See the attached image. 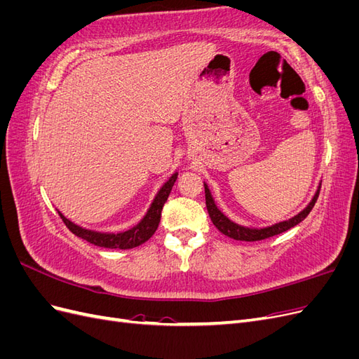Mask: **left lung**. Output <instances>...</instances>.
Masks as SVG:
<instances>
[{
  "mask_svg": "<svg viewBox=\"0 0 359 359\" xmlns=\"http://www.w3.org/2000/svg\"><path fill=\"white\" fill-rule=\"evenodd\" d=\"M203 186H205L206 210H208L211 222L222 233L232 238V240H238V241H260V240H266V238H269V236H274L281 232L289 231L290 227L301 223L310 214L314 203H316V201L319 198V190H320V187H319L318 191L314 193L311 202L295 217H292V219L285 220V222L276 223L273 226H266V227H260V229H256V227H245V226H241V224L232 222L231 219H227V217L219 208H217V205L211 196V191H210L208 186H206V184H203Z\"/></svg>",
  "mask_w": 359,
  "mask_h": 359,
  "instance_id": "8db88e82",
  "label": "left lung"
}]
</instances>
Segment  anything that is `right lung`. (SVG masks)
Listing matches in <instances>:
<instances>
[{
  "mask_svg": "<svg viewBox=\"0 0 359 359\" xmlns=\"http://www.w3.org/2000/svg\"><path fill=\"white\" fill-rule=\"evenodd\" d=\"M177 178H178V173L175 172L165 184H163V187L156 194V198H154L153 203H151L149 210L147 211L144 219L140 220L135 227H132V229H128L126 232L109 233V232H95V231H90V229H83V227L74 224L73 222L66 219V217H64L61 212H58V214L62 219L64 224L69 227L72 233H74L76 236H79V238H82V240L88 241L97 247L119 248V250L135 248L140 244L147 243L157 231L158 223H160V217H161V210H163V206H165V202L169 198V194L172 191V187H173V184H175Z\"/></svg>",
  "mask_w": 359,
  "mask_h": 359,
  "instance_id": "1",
  "label": "right lung"
}]
</instances>
